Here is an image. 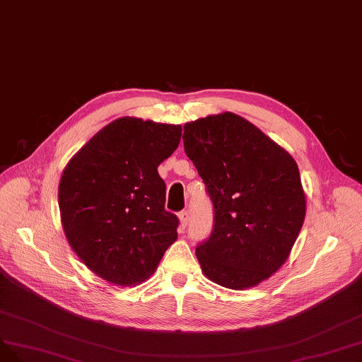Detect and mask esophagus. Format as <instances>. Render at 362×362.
Masks as SVG:
<instances>
[{"label":"esophagus","mask_w":362,"mask_h":362,"mask_svg":"<svg viewBox=\"0 0 362 362\" xmlns=\"http://www.w3.org/2000/svg\"><path fill=\"white\" fill-rule=\"evenodd\" d=\"M179 221H180V231H183V230H185V227L188 226V221H189V215H188V212H186V211H182V212L179 214Z\"/></svg>","instance_id":"34e87169"}]
</instances>
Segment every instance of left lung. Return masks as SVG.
I'll use <instances>...</instances> for the list:
<instances>
[{
	"instance_id": "obj_1",
	"label": "left lung",
	"mask_w": 362,
	"mask_h": 362,
	"mask_svg": "<svg viewBox=\"0 0 362 362\" xmlns=\"http://www.w3.org/2000/svg\"><path fill=\"white\" fill-rule=\"evenodd\" d=\"M183 147L214 204L211 236L195 248L203 274L233 290L260 284L287 260L305 219L295 159L233 112L186 123Z\"/></svg>"
}]
</instances>
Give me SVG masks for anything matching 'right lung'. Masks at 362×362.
<instances>
[{
  "instance_id": "1",
  "label": "right lung",
  "mask_w": 362,
  "mask_h": 362,
  "mask_svg": "<svg viewBox=\"0 0 362 362\" xmlns=\"http://www.w3.org/2000/svg\"><path fill=\"white\" fill-rule=\"evenodd\" d=\"M180 124L122 117L69 160L58 185L66 239L90 271L108 283H143L177 239L165 211L158 167L173 155Z\"/></svg>"
}]
</instances>
